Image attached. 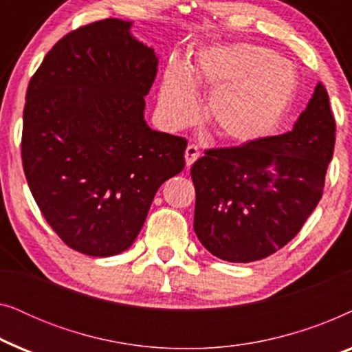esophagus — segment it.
<instances>
[{
	"mask_svg": "<svg viewBox=\"0 0 352 352\" xmlns=\"http://www.w3.org/2000/svg\"><path fill=\"white\" fill-rule=\"evenodd\" d=\"M199 157H200L199 147L194 146V144H190V146H187V147H186L184 158H186V165H187V166H190L192 163H194Z\"/></svg>",
	"mask_w": 352,
	"mask_h": 352,
	"instance_id": "obj_1",
	"label": "esophagus"
}]
</instances>
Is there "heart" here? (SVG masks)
I'll return each mask as SVG.
<instances>
[{"mask_svg": "<svg viewBox=\"0 0 352 352\" xmlns=\"http://www.w3.org/2000/svg\"><path fill=\"white\" fill-rule=\"evenodd\" d=\"M201 88L211 89L205 118L219 138L253 142L280 123L296 94L298 74L274 51L247 43L205 47L189 65L173 60L158 93V117L168 129L195 122Z\"/></svg>", "mask_w": 352, "mask_h": 352, "instance_id": "b5f03b06", "label": "heart"}]
</instances>
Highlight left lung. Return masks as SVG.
<instances>
[{
	"instance_id": "obj_1",
	"label": "left lung",
	"mask_w": 352,
	"mask_h": 352,
	"mask_svg": "<svg viewBox=\"0 0 352 352\" xmlns=\"http://www.w3.org/2000/svg\"><path fill=\"white\" fill-rule=\"evenodd\" d=\"M333 147L335 118L319 81L292 131L206 151L190 168L200 243L229 263L285 247L322 199Z\"/></svg>"
}]
</instances>
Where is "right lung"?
<instances>
[{"label": "right lung", "instance_id": "1", "mask_svg": "<svg viewBox=\"0 0 352 352\" xmlns=\"http://www.w3.org/2000/svg\"><path fill=\"white\" fill-rule=\"evenodd\" d=\"M131 27L105 19L69 33L27 89L28 187L54 232L89 256L131 247L158 187L186 163V139L144 118L158 57Z\"/></svg>", "mask_w": 352, "mask_h": 352}]
</instances>
